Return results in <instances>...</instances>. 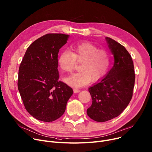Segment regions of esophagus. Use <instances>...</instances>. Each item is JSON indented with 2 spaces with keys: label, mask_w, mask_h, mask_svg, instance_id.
Instances as JSON below:
<instances>
[{
  "label": "esophagus",
  "mask_w": 152,
  "mask_h": 152,
  "mask_svg": "<svg viewBox=\"0 0 152 152\" xmlns=\"http://www.w3.org/2000/svg\"><path fill=\"white\" fill-rule=\"evenodd\" d=\"M73 91H74V93H77L80 92V90H79V89H77V88H74V89H73Z\"/></svg>",
  "instance_id": "esophagus-1"
}]
</instances>
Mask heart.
I'll use <instances>...</instances> for the list:
<instances>
[{
	"mask_svg": "<svg viewBox=\"0 0 152 152\" xmlns=\"http://www.w3.org/2000/svg\"><path fill=\"white\" fill-rule=\"evenodd\" d=\"M71 52H62L58 58V64L61 70L71 73L77 63H82L81 72L66 78V83L73 87L78 88L88 85L90 82H98L108 73L111 65L109 53L105 50L90 42H82L73 45Z\"/></svg>",
	"mask_w": 152,
	"mask_h": 152,
	"instance_id": "heart-1",
	"label": "heart"
}]
</instances>
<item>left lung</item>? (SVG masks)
<instances>
[{"mask_svg":"<svg viewBox=\"0 0 152 152\" xmlns=\"http://www.w3.org/2000/svg\"><path fill=\"white\" fill-rule=\"evenodd\" d=\"M107 45L114 56V64L106 76L88 88L92 104L87 113L97 122L118 116L130 102L135 74L132 57L126 48L106 37Z\"/></svg>","mask_w":152,"mask_h":152,"instance_id":"8db88e82","label":"left lung"}]
</instances>
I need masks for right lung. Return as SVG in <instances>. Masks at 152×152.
Returning <instances> with one entry per match:
<instances>
[{
  "label": "right lung",
  "instance_id": "obj_1",
  "mask_svg": "<svg viewBox=\"0 0 152 152\" xmlns=\"http://www.w3.org/2000/svg\"><path fill=\"white\" fill-rule=\"evenodd\" d=\"M68 38L64 34H47L37 39L20 65L18 90L26 111L37 120L48 122L59 118L73 93L58 81V54Z\"/></svg>",
  "mask_w": 152,
  "mask_h": 152
}]
</instances>
